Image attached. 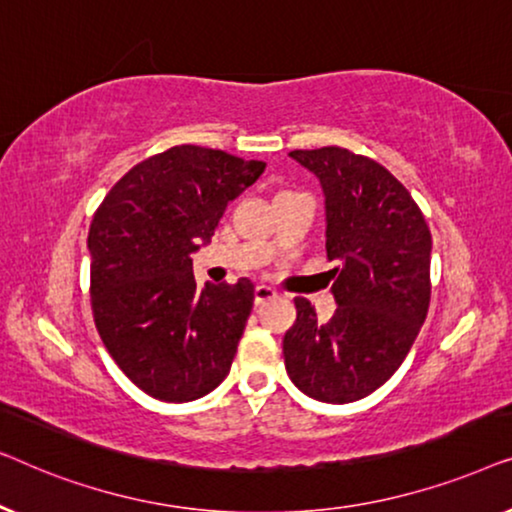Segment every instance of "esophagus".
I'll use <instances>...</instances> for the list:
<instances>
[{
	"instance_id": "esophagus-1",
	"label": "esophagus",
	"mask_w": 512,
	"mask_h": 512,
	"mask_svg": "<svg viewBox=\"0 0 512 512\" xmlns=\"http://www.w3.org/2000/svg\"><path fill=\"white\" fill-rule=\"evenodd\" d=\"M272 298H277V291L272 289V286H268V284H258V286H256V291H254L256 305L268 303V300H272Z\"/></svg>"
}]
</instances>
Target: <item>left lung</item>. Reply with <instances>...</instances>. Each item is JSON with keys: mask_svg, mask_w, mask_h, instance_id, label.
<instances>
[{"mask_svg": "<svg viewBox=\"0 0 512 512\" xmlns=\"http://www.w3.org/2000/svg\"><path fill=\"white\" fill-rule=\"evenodd\" d=\"M289 156L324 191L338 310L324 324L310 300L296 298V324L284 335L286 373L310 398L352 403L396 373L424 324L431 233L408 188L375 160L340 146Z\"/></svg>", "mask_w": 512, "mask_h": 512, "instance_id": "8db88e82", "label": "left lung"}]
</instances>
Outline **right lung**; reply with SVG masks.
<instances>
[{
  "mask_svg": "<svg viewBox=\"0 0 512 512\" xmlns=\"http://www.w3.org/2000/svg\"><path fill=\"white\" fill-rule=\"evenodd\" d=\"M263 170V160L172 146L132 167L93 216L95 326L118 368L158 401H195L230 373L254 284L198 286L191 254Z\"/></svg>",
  "mask_w": 512,
  "mask_h": 512,
  "instance_id": "1",
  "label": "right lung"
}]
</instances>
